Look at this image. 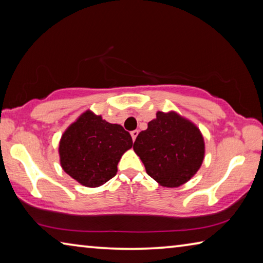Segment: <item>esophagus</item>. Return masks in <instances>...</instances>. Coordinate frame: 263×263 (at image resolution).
Segmentation results:
<instances>
[{"instance_id": "34e87169", "label": "esophagus", "mask_w": 263, "mask_h": 263, "mask_svg": "<svg viewBox=\"0 0 263 263\" xmlns=\"http://www.w3.org/2000/svg\"><path fill=\"white\" fill-rule=\"evenodd\" d=\"M138 133H139V131H138V130L131 131V137H132V140H133V141L136 140V138H137V136H138Z\"/></svg>"}]
</instances>
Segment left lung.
Returning <instances> with one entry per match:
<instances>
[{
  "label": "left lung",
  "instance_id": "left-lung-1",
  "mask_svg": "<svg viewBox=\"0 0 263 263\" xmlns=\"http://www.w3.org/2000/svg\"><path fill=\"white\" fill-rule=\"evenodd\" d=\"M146 173L167 188L188 182L202 166L205 146L199 128L179 114L158 111L133 144Z\"/></svg>",
  "mask_w": 263,
  "mask_h": 263
}]
</instances>
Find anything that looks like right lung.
Returning a JSON list of instances; mask_svg holds the SVG:
<instances>
[{"label":"right lung","mask_w":263,"mask_h":263,"mask_svg":"<svg viewBox=\"0 0 263 263\" xmlns=\"http://www.w3.org/2000/svg\"><path fill=\"white\" fill-rule=\"evenodd\" d=\"M132 145L130 133L122 125L87 110L61 137L60 164L79 183L96 188L116 175L119 160Z\"/></svg>","instance_id":"obj_1"}]
</instances>
